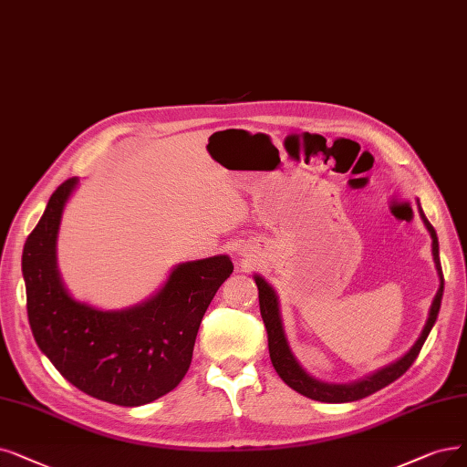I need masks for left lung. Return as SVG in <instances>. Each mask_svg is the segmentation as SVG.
Wrapping results in <instances>:
<instances>
[{
  "mask_svg": "<svg viewBox=\"0 0 467 467\" xmlns=\"http://www.w3.org/2000/svg\"><path fill=\"white\" fill-rule=\"evenodd\" d=\"M420 216L425 223V228L431 235V251H433V260H435V268L441 279L439 291L433 298L431 308H429V318L425 322V327L421 331V335L418 337L416 345L410 348L404 357L397 362H393L390 366H385L383 369L376 371L374 376L364 378L357 383L350 385H335V383H326V381H318L316 378H312L310 374L298 366V362L295 360V357L291 354V348L287 345L285 333H284V324H282V316H279V303H277V295L272 289V285L263 279L260 275H254V284L258 287V303H260V316H263L265 326H266V333H268V350H270V360L272 366L275 368L277 376L282 378L291 389H295L296 393H301L312 400H320V402H352V400H360L364 397H369L378 393L379 389L387 387L389 383H393L395 379H399L402 374H406V369L414 364V360L418 358V354L427 339L429 331H431L433 324L437 322L439 316V308H441V301H442V291H444V277H442V268H441V258H439V239H437V232L431 226L420 207Z\"/></svg>",
  "mask_w": 467,
  "mask_h": 467,
  "instance_id": "obj_1",
  "label": "left lung"
}]
</instances>
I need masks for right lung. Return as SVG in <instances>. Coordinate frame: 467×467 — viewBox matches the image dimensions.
Instances as JSON below:
<instances>
[{"label":"right lung","mask_w":467,"mask_h":467,"mask_svg":"<svg viewBox=\"0 0 467 467\" xmlns=\"http://www.w3.org/2000/svg\"><path fill=\"white\" fill-rule=\"evenodd\" d=\"M77 185L68 178L53 192L23 249L32 335L61 376L86 395L119 406L153 402L188 374L202 316L234 265L226 254L182 263L155 296L126 310L74 301L57 268V234Z\"/></svg>","instance_id":"right-lung-1"}]
</instances>
